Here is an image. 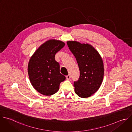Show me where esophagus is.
Listing matches in <instances>:
<instances>
[{
	"label": "esophagus",
	"instance_id": "1",
	"mask_svg": "<svg viewBox=\"0 0 132 132\" xmlns=\"http://www.w3.org/2000/svg\"><path fill=\"white\" fill-rule=\"evenodd\" d=\"M66 79H67V80H69V79H70V75H67V76H66Z\"/></svg>",
	"mask_w": 132,
	"mask_h": 132
}]
</instances>
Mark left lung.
<instances>
[{
  "label": "left lung",
  "instance_id": "8db88e82",
  "mask_svg": "<svg viewBox=\"0 0 132 132\" xmlns=\"http://www.w3.org/2000/svg\"><path fill=\"white\" fill-rule=\"evenodd\" d=\"M67 43L80 70L79 79L73 84L75 92L81 98L90 97L97 92L103 82L104 69L101 56L88 43L76 41H68Z\"/></svg>",
  "mask_w": 132,
  "mask_h": 132
}]
</instances>
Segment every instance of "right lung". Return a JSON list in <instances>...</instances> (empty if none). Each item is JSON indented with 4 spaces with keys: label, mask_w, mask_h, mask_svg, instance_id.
<instances>
[{
    "label": "right lung",
    "mask_w": 132,
    "mask_h": 132,
    "mask_svg": "<svg viewBox=\"0 0 132 132\" xmlns=\"http://www.w3.org/2000/svg\"><path fill=\"white\" fill-rule=\"evenodd\" d=\"M65 43L50 39L43 43L31 56L28 65V73L34 88L40 94L50 96L56 93L60 84L66 77L60 72V64L55 60V54Z\"/></svg>",
    "instance_id": "right-lung-1"
}]
</instances>
